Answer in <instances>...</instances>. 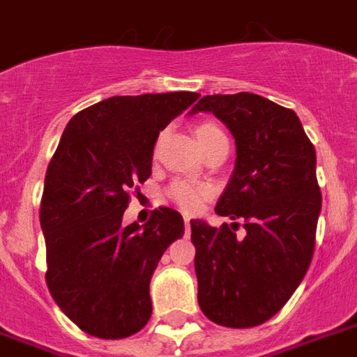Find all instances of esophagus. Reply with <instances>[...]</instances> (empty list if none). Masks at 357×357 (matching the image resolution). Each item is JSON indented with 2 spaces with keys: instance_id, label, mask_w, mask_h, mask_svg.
I'll use <instances>...</instances> for the list:
<instances>
[{
  "instance_id": "obj_1",
  "label": "esophagus",
  "mask_w": 357,
  "mask_h": 357,
  "mask_svg": "<svg viewBox=\"0 0 357 357\" xmlns=\"http://www.w3.org/2000/svg\"><path fill=\"white\" fill-rule=\"evenodd\" d=\"M183 222H185V231H187V235H189L190 234V217H185Z\"/></svg>"
}]
</instances>
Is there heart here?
<instances>
[{
	"mask_svg": "<svg viewBox=\"0 0 357 357\" xmlns=\"http://www.w3.org/2000/svg\"><path fill=\"white\" fill-rule=\"evenodd\" d=\"M215 131H220L217 126H213V123H202L196 128V139L200 140L204 137H207L209 133H215ZM207 196H209V189H207L206 185H195L189 183V181H178V183H174L170 187V198H172L176 204H178L183 211L195 213L198 211L202 206H204V202L207 200Z\"/></svg>",
	"mask_w": 357,
	"mask_h": 357,
	"instance_id": "1",
	"label": "heart"
}]
</instances>
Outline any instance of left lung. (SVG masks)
I'll use <instances>...</instances> for the list:
<instances>
[{"instance_id":"8db88e82","label":"left lung","mask_w":357,"mask_h":357,"mask_svg":"<svg viewBox=\"0 0 357 357\" xmlns=\"http://www.w3.org/2000/svg\"><path fill=\"white\" fill-rule=\"evenodd\" d=\"M213 113L235 139V168L215 211L244 218L213 228L190 220L198 304L228 328L263 324L282 310L310 268L322 196L315 148L294 111L252 92L204 96L189 111Z\"/></svg>"}]
</instances>
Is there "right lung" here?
<instances>
[{
    "instance_id": "add662e5",
    "label": "right lung",
    "mask_w": 357,
    "mask_h": 357,
    "mask_svg": "<svg viewBox=\"0 0 357 357\" xmlns=\"http://www.w3.org/2000/svg\"><path fill=\"white\" fill-rule=\"evenodd\" d=\"M198 98L113 96L64 128L40 204L46 283L64 315L94 337H129L150 321L151 276L185 224L159 207L144 226H122L128 190L150 178L157 137Z\"/></svg>"
}]
</instances>
